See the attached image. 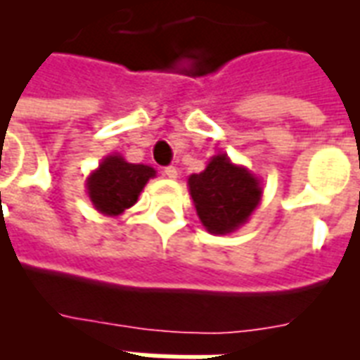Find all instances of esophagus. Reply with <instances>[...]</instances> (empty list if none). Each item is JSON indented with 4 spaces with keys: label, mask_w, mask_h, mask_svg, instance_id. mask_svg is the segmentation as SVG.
Returning a JSON list of instances; mask_svg holds the SVG:
<instances>
[{
    "label": "esophagus",
    "mask_w": 360,
    "mask_h": 360,
    "mask_svg": "<svg viewBox=\"0 0 360 360\" xmlns=\"http://www.w3.org/2000/svg\"><path fill=\"white\" fill-rule=\"evenodd\" d=\"M163 176L169 178V180H176L178 171L174 167H165V169H163Z\"/></svg>",
    "instance_id": "34e87169"
}]
</instances>
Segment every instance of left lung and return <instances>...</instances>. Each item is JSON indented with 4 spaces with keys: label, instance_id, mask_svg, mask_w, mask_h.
<instances>
[{
    "label": "left lung",
    "instance_id": "1",
    "mask_svg": "<svg viewBox=\"0 0 360 360\" xmlns=\"http://www.w3.org/2000/svg\"><path fill=\"white\" fill-rule=\"evenodd\" d=\"M188 188L202 227L218 236L240 229L263 199L261 180L224 152L210 158L205 171L191 174Z\"/></svg>",
    "mask_w": 360,
    "mask_h": 360
}]
</instances>
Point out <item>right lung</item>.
Wrapping results in <instances>:
<instances>
[{
	"mask_svg": "<svg viewBox=\"0 0 360 360\" xmlns=\"http://www.w3.org/2000/svg\"><path fill=\"white\" fill-rule=\"evenodd\" d=\"M154 176V167L129 163L124 155L110 154L86 178V191L99 214L116 218L135 205L144 186Z\"/></svg>",
	"mask_w": 360,
	"mask_h": 360,
	"instance_id": "right-lung-1",
	"label": "right lung"
}]
</instances>
